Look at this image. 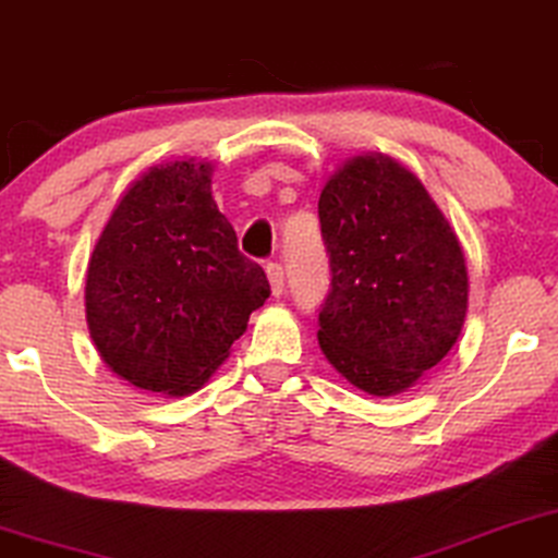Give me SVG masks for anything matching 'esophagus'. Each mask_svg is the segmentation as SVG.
Masks as SVG:
<instances>
[{"instance_id":"esophagus-1","label":"esophagus","mask_w":558,"mask_h":558,"mask_svg":"<svg viewBox=\"0 0 558 558\" xmlns=\"http://www.w3.org/2000/svg\"><path fill=\"white\" fill-rule=\"evenodd\" d=\"M265 272H267V280H270V288L275 295H283L286 291V272H283V265L280 263H267L265 265Z\"/></svg>"}]
</instances>
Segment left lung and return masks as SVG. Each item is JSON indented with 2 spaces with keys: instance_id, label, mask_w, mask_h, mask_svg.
Returning a JSON list of instances; mask_svg holds the SVG:
<instances>
[{
  "instance_id": "1",
  "label": "left lung",
  "mask_w": 558,
  "mask_h": 558,
  "mask_svg": "<svg viewBox=\"0 0 558 558\" xmlns=\"http://www.w3.org/2000/svg\"><path fill=\"white\" fill-rule=\"evenodd\" d=\"M318 221L331 267L322 352L354 388L398 396L462 333L470 280L457 234L418 178L385 155L333 173Z\"/></svg>"
}]
</instances>
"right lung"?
<instances>
[{
    "label": "right lung",
    "instance_id": "1",
    "mask_svg": "<svg viewBox=\"0 0 558 558\" xmlns=\"http://www.w3.org/2000/svg\"><path fill=\"white\" fill-rule=\"evenodd\" d=\"M270 295L211 198V166L150 168L111 211L88 259L86 322L101 360L150 392L209 380Z\"/></svg>",
    "mask_w": 558,
    "mask_h": 558
}]
</instances>
